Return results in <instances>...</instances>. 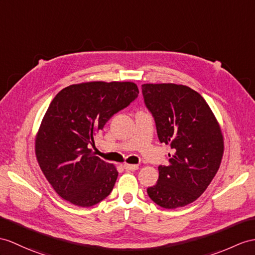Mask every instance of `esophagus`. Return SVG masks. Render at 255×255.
Wrapping results in <instances>:
<instances>
[{
  "mask_svg": "<svg viewBox=\"0 0 255 255\" xmlns=\"http://www.w3.org/2000/svg\"><path fill=\"white\" fill-rule=\"evenodd\" d=\"M123 167L124 169H126L127 171H136L138 169V165H136V164H128V163H126L123 165Z\"/></svg>",
  "mask_w": 255,
  "mask_h": 255,
  "instance_id": "1",
  "label": "esophagus"
}]
</instances>
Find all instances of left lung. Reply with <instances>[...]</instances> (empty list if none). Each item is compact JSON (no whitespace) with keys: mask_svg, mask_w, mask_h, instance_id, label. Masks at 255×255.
Instances as JSON below:
<instances>
[{"mask_svg":"<svg viewBox=\"0 0 255 255\" xmlns=\"http://www.w3.org/2000/svg\"><path fill=\"white\" fill-rule=\"evenodd\" d=\"M145 106L156 123L160 142L170 145L169 164L159 165L149 198L164 209L187 206L207 189L219 170L223 135L203 97L188 86L142 84Z\"/></svg>","mask_w":255,"mask_h":255,"instance_id":"8db88e82","label":"left lung"}]
</instances>
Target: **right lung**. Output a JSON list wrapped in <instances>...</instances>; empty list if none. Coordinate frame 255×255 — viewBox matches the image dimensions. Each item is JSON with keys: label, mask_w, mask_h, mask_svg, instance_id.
Segmentation results:
<instances>
[{"label": "right lung", "mask_w": 255, "mask_h": 255, "mask_svg": "<svg viewBox=\"0 0 255 255\" xmlns=\"http://www.w3.org/2000/svg\"><path fill=\"white\" fill-rule=\"evenodd\" d=\"M132 82L73 84L54 97L35 140L39 165L55 191L78 207H92L113 190L114 164L90 149L94 135L138 96Z\"/></svg>", "instance_id": "add662e5"}]
</instances>
